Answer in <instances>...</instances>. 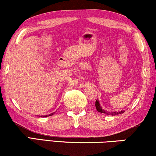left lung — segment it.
<instances>
[{
    "label": "left lung",
    "instance_id": "obj_1",
    "mask_svg": "<svg viewBox=\"0 0 156 156\" xmlns=\"http://www.w3.org/2000/svg\"><path fill=\"white\" fill-rule=\"evenodd\" d=\"M95 106H96V109H97L99 112L102 113V114H104L112 115V116H116V115H118V114H121L125 112V111H120V112H106V110L103 109L101 106H100V104H99V101H98V100L96 101Z\"/></svg>",
    "mask_w": 156,
    "mask_h": 156
}]
</instances>
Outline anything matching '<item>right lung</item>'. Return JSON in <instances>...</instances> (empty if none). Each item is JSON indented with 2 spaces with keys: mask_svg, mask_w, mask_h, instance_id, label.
Returning a JSON list of instances; mask_svg holds the SVG:
<instances>
[{
  "mask_svg": "<svg viewBox=\"0 0 156 156\" xmlns=\"http://www.w3.org/2000/svg\"><path fill=\"white\" fill-rule=\"evenodd\" d=\"M55 114V112L54 113H52V114H49V115H45V116H41V117H47V116H52L53 114ZM39 117H40V116H39Z\"/></svg>",
  "mask_w": 156,
  "mask_h": 156,
  "instance_id": "obj_1",
  "label": "right lung"
}]
</instances>
